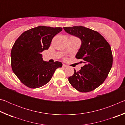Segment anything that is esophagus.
I'll return each mask as SVG.
<instances>
[{"label": "esophagus", "mask_w": 125, "mask_h": 125, "mask_svg": "<svg viewBox=\"0 0 125 125\" xmlns=\"http://www.w3.org/2000/svg\"><path fill=\"white\" fill-rule=\"evenodd\" d=\"M62 67H63V68H65V67H68V65H65V64H63V65H62Z\"/></svg>", "instance_id": "esophagus-1"}]
</instances>
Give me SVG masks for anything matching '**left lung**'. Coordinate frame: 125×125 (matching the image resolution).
<instances>
[{"label":"left lung","mask_w":125,"mask_h":125,"mask_svg":"<svg viewBox=\"0 0 125 125\" xmlns=\"http://www.w3.org/2000/svg\"><path fill=\"white\" fill-rule=\"evenodd\" d=\"M69 34L81 40L80 48L75 57L85 65L68 78L71 85L80 92L94 90L101 85L108 76L113 65L111 47L100 33L84 26L64 27Z\"/></svg>","instance_id":"1"}]
</instances>
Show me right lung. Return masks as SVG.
Wrapping results in <instances>:
<instances>
[{"label":"right lung","mask_w":125,"mask_h":125,"mask_svg":"<svg viewBox=\"0 0 125 125\" xmlns=\"http://www.w3.org/2000/svg\"><path fill=\"white\" fill-rule=\"evenodd\" d=\"M62 27L39 26L25 31L18 38L11 51V68L22 84L38 88L50 81L55 71L62 63L43 61L41 52L48 50L53 38Z\"/></svg>","instance_id":"1"}]
</instances>
